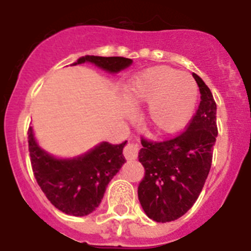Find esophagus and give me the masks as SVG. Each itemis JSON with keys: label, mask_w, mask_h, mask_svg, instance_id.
<instances>
[{"label": "esophagus", "mask_w": 251, "mask_h": 251, "mask_svg": "<svg viewBox=\"0 0 251 251\" xmlns=\"http://www.w3.org/2000/svg\"><path fill=\"white\" fill-rule=\"evenodd\" d=\"M138 151H139V146L137 143H128L124 148L123 153H124V157L127 159H137L138 157Z\"/></svg>", "instance_id": "esophagus-1"}]
</instances>
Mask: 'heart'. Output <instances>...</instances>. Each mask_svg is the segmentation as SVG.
Listing matches in <instances>:
<instances>
[{"label": "heart", "mask_w": 251, "mask_h": 251, "mask_svg": "<svg viewBox=\"0 0 251 251\" xmlns=\"http://www.w3.org/2000/svg\"><path fill=\"white\" fill-rule=\"evenodd\" d=\"M126 98L132 106L148 103L145 113L147 129L168 136L185 127L197 100V86L187 73L170 66L148 68L128 83Z\"/></svg>", "instance_id": "heart-1"}]
</instances>
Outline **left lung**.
<instances>
[{"mask_svg": "<svg viewBox=\"0 0 251 251\" xmlns=\"http://www.w3.org/2000/svg\"><path fill=\"white\" fill-rule=\"evenodd\" d=\"M201 101L187 129L165 142L142 139L138 159L146 170L138 186L143 211L157 223L177 220L196 202L211 168L217 137L216 103L205 81L194 73Z\"/></svg>", "mask_w": 251, "mask_h": 251, "instance_id": "8db88e82", "label": "left lung"}]
</instances>
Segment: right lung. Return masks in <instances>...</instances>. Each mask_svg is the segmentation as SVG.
Returning <instances> with one entry per match:
<instances>
[{
    "instance_id": "obj_1",
    "label": "right lung",
    "mask_w": 251,
    "mask_h": 251,
    "mask_svg": "<svg viewBox=\"0 0 251 251\" xmlns=\"http://www.w3.org/2000/svg\"><path fill=\"white\" fill-rule=\"evenodd\" d=\"M90 63L109 74L132 65L133 60L121 56L85 55L72 65ZM121 145L100 142L88 152L70 158H59L44 150L28 129V151L36 181L52 205L66 215L86 216L100 205L110 179L118 174L126 158Z\"/></svg>"
}]
</instances>
